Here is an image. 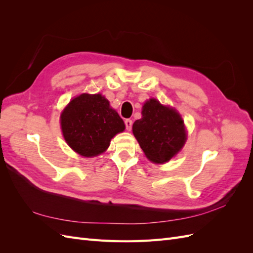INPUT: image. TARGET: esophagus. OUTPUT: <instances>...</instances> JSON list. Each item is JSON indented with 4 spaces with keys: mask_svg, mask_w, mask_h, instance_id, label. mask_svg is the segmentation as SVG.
I'll use <instances>...</instances> for the list:
<instances>
[{
    "mask_svg": "<svg viewBox=\"0 0 253 253\" xmlns=\"http://www.w3.org/2000/svg\"><path fill=\"white\" fill-rule=\"evenodd\" d=\"M125 124H126V127L127 131H131V129H132V125H133L132 120L131 119H126L125 121Z\"/></svg>",
    "mask_w": 253,
    "mask_h": 253,
    "instance_id": "34e87169",
    "label": "esophagus"
}]
</instances>
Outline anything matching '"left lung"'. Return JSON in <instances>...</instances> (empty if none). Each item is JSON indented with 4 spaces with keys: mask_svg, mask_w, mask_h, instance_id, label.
I'll return each instance as SVG.
<instances>
[{
    "mask_svg": "<svg viewBox=\"0 0 253 253\" xmlns=\"http://www.w3.org/2000/svg\"><path fill=\"white\" fill-rule=\"evenodd\" d=\"M142 117L133 125V134L145 156L155 164H165L182 149L187 140L185 124L178 112L156 99L145 101Z\"/></svg>",
    "mask_w": 253,
    "mask_h": 253,
    "instance_id": "1",
    "label": "left lung"
}]
</instances>
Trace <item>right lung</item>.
Listing matches in <instances>:
<instances>
[{
  "instance_id": "obj_1",
  "label": "right lung",
  "mask_w": 253,
  "mask_h": 253,
  "mask_svg": "<svg viewBox=\"0 0 253 253\" xmlns=\"http://www.w3.org/2000/svg\"><path fill=\"white\" fill-rule=\"evenodd\" d=\"M66 143L83 157H94L109 148L113 137L125 131V122L101 94H81L60 116Z\"/></svg>"
}]
</instances>
